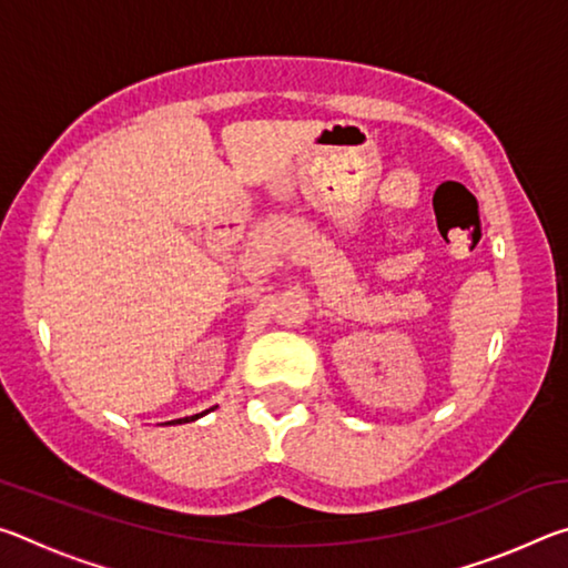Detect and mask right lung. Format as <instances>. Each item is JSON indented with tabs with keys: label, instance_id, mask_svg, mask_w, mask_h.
Masks as SVG:
<instances>
[{
	"label": "right lung",
	"instance_id": "add662e5",
	"mask_svg": "<svg viewBox=\"0 0 568 568\" xmlns=\"http://www.w3.org/2000/svg\"><path fill=\"white\" fill-rule=\"evenodd\" d=\"M207 413V410H205ZM205 413H195V416H187V418H178V420H170V423H190V420H197L200 416H205Z\"/></svg>",
	"mask_w": 568,
	"mask_h": 568
}]
</instances>
